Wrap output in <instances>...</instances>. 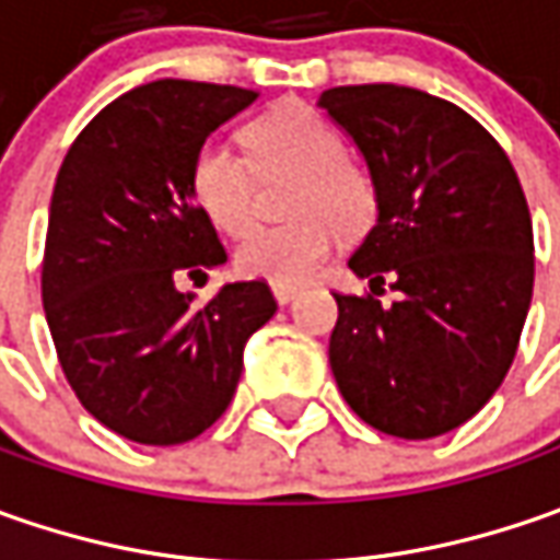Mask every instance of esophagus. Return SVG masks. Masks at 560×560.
Listing matches in <instances>:
<instances>
[{
    "label": "esophagus",
    "mask_w": 560,
    "mask_h": 560,
    "mask_svg": "<svg viewBox=\"0 0 560 560\" xmlns=\"http://www.w3.org/2000/svg\"><path fill=\"white\" fill-rule=\"evenodd\" d=\"M299 295V287H287V283H273V299L280 302V305H287Z\"/></svg>",
    "instance_id": "obj_1"
}]
</instances>
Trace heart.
I'll return each instance as SVG.
<instances>
[{"mask_svg": "<svg viewBox=\"0 0 560 560\" xmlns=\"http://www.w3.org/2000/svg\"><path fill=\"white\" fill-rule=\"evenodd\" d=\"M243 152L224 142H202L189 162L186 184L196 208L226 236H242L254 223L257 180L289 179L288 213L280 228H259L236 246V270L270 280H308L336 233L355 240L380 214L374 171L346 155V137L305 102H287L252 118L240 133Z\"/></svg>", "mask_w": 560, "mask_h": 560, "instance_id": "1", "label": "heart"}]
</instances>
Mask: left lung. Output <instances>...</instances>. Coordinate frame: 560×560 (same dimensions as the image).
Instances as JSON below:
<instances>
[{
  "label": "left lung",
  "mask_w": 560,
  "mask_h": 560,
  "mask_svg": "<svg viewBox=\"0 0 560 560\" xmlns=\"http://www.w3.org/2000/svg\"><path fill=\"white\" fill-rule=\"evenodd\" d=\"M380 186L349 258L371 292H334L330 368L349 408L398 440H433L502 386L533 299V224L505 149L458 105L396 83L334 86ZM397 295L380 303L382 287Z\"/></svg>",
  "instance_id": "8db88e82"
}]
</instances>
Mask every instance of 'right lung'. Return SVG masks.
Returning a JSON list of instances; mask_svg holds the SVG:
<instances>
[{"instance_id":"1","label":"right lung","mask_w":560,"mask_h":560,"mask_svg":"<svg viewBox=\"0 0 560 560\" xmlns=\"http://www.w3.org/2000/svg\"><path fill=\"white\" fill-rule=\"evenodd\" d=\"M255 90L155 80L105 105L58 167L43 252V308L80 405L118 436L180 445L221 418L243 346L273 312L265 280L196 305L180 280L226 261L186 171Z\"/></svg>"}]
</instances>
